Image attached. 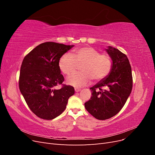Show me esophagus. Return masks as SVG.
<instances>
[{
	"label": "esophagus",
	"instance_id": "obj_1",
	"mask_svg": "<svg viewBox=\"0 0 155 155\" xmlns=\"http://www.w3.org/2000/svg\"><path fill=\"white\" fill-rule=\"evenodd\" d=\"M75 91L76 92H79V91H81V89L80 88H75Z\"/></svg>",
	"mask_w": 155,
	"mask_h": 155
}]
</instances>
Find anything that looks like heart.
<instances>
[{
	"instance_id": "1",
	"label": "heart",
	"mask_w": 155,
	"mask_h": 155,
	"mask_svg": "<svg viewBox=\"0 0 155 155\" xmlns=\"http://www.w3.org/2000/svg\"><path fill=\"white\" fill-rule=\"evenodd\" d=\"M81 65V72L73 74L67 78L70 85L79 88L90 83L92 79L96 81L102 80L110 74L112 61L109 55L100 54L91 46L75 49L72 55L64 54L59 61V67L65 75L74 73Z\"/></svg>"
}]
</instances>
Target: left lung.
<instances>
[{"label": "left lung", "mask_w": 155, "mask_h": 155, "mask_svg": "<svg viewBox=\"0 0 155 155\" xmlns=\"http://www.w3.org/2000/svg\"><path fill=\"white\" fill-rule=\"evenodd\" d=\"M106 50L112 60L111 71L107 78L90 88L92 96L85 103L86 110L100 120L118 114L133 88L132 71L127 55L111 46Z\"/></svg>", "instance_id": "obj_1"}]
</instances>
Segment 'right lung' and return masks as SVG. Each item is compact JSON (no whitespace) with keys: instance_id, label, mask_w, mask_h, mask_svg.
I'll return each mask as SVG.
<instances>
[{"instance_id":"right-lung-1","label":"right lung","mask_w":155,"mask_h":155,"mask_svg":"<svg viewBox=\"0 0 155 155\" xmlns=\"http://www.w3.org/2000/svg\"><path fill=\"white\" fill-rule=\"evenodd\" d=\"M74 45L46 42L37 46L23 59L18 87L30 110L40 118L52 120L66 109L74 88L63 84L60 58ZM62 85L60 89L55 87Z\"/></svg>"}]
</instances>
